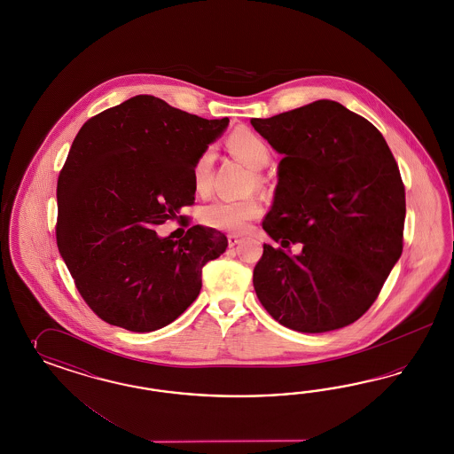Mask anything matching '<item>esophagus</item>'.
Instances as JSON below:
<instances>
[{
    "instance_id": "1",
    "label": "esophagus",
    "mask_w": 454,
    "mask_h": 454,
    "mask_svg": "<svg viewBox=\"0 0 454 454\" xmlns=\"http://www.w3.org/2000/svg\"><path fill=\"white\" fill-rule=\"evenodd\" d=\"M241 241H243L241 236H238V234H228V245H230V247H236V245H239Z\"/></svg>"
}]
</instances>
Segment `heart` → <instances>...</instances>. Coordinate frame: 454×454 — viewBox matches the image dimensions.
<instances>
[{
  "instance_id": "b5f03b06",
  "label": "heart",
  "mask_w": 454,
  "mask_h": 454,
  "mask_svg": "<svg viewBox=\"0 0 454 454\" xmlns=\"http://www.w3.org/2000/svg\"><path fill=\"white\" fill-rule=\"evenodd\" d=\"M228 146L238 158H241L253 169L264 168L271 156L268 143L260 135H256L254 131L247 128L236 129L233 135L228 137ZM213 161H215L213 148H207L194 161L192 181H194V188L200 192L209 190ZM262 203L256 198H245V200L221 198L216 201H211L201 209L200 220L203 221V224L215 230L243 233L247 231L253 221L262 216Z\"/></svg>"
}]
</instances>
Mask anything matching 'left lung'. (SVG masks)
<instances>
[{"mask_svg":"<svg viewBox=\"0 0 454 454\" xmlns=\"http://www.w3.org/2000/svg\"><path fill=\"white\" fill-rule=\"evenodd\" d=\"M251 124L285 156L262 221L281 247L262 245L256 296L289 330L344 328L372 308L403 253L398 163L376 126L330 99ZM289 244L302 253L289 255Z\"/></svg>","mask_w":454,"mask_h":454,"instance_id":"8db88e82","label":"left lung"}]
</instances>
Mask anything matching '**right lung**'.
<instances>
[{"mask_svg": "<svg viewBox=\"0 0 454 454\" xmlns=\"http://www.w3.org/2000/svg\"><path fill=\"white\" fill-rule=\"evenodd\" d=\"M228 123L137 95L82 124L58 178L56 243L103 321L150 333L198 298L226 236L196 224L171 239L154 226L194 203V161Z\"/></svg>", "mask_w": 454, "mask_h": 454, "instance_id": "1", "label": "right lung"}]
</instances>
